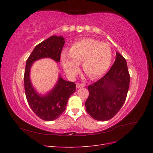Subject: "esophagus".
<instances>
[{"instance_id":"obj_1","label":"esophagus","mask_w":153,"mask_h":153,"mask_svg":"<svg viewBox=\"0 0 153 153\" xmlns=\"http://www.w3.org/2000/svg\"><path fill=\"white\" fill-rule=\"evenodd\" d=\"M76 88H80V87H85V84H76Z\"/></svg>"}]
</instances>
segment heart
<instances>
[{
  "mask_svg": "<svg viewBox=\"0 0 153 153\" xmlns=\"http://www.w3.org/2000/svg\"><path fill=\"white\" fill-rule=\"evenodd\" d=\"M112 59V51L107 43L91 38L73 43L69 50L63 51L61 60L64 71L75 76L82 63L83 70L91 79L98 78L107 71Z\"/></svg>",
  "mask_w": 153,
  "mask_h": 153,
  "instance_id": "obj_1",
  "label": "heart"
}]
</instances>
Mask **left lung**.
Here are the masks:
<instances>
[{
	"instance_id": "obj_1",
	"label": "left lung",
	"mask_w": 153,
	"mask_h": 153,
	"mask_svg": "<svg viewBox=\"0 0 153 153\" xmlns=\"http://www.w3.org/2000/svg\"><path fill=\"white\" fill-rule=\"evenodd\" d=\"M115 56V61L108 73L88 86L89 95L85 103L86 111L99 121L114 117L127 96L130 78L127 63L119 52H116Z\"/></svg>"
}]
</instances>
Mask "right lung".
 <instances>
[{"label": "right lung", "mask_w": 153, "mask_h": 153, "mask_svg": "<svg viewBox=\"0 0 153 153\" xmlns=\"http://www.w3.org/2000/svg\"><path fill=\"white\" fill-rule=\"evenodd\" d=\"M65 39L62 36H52L36 45L26 62L24 73V86L27 102L30 108L40 119L47 121H53L65 110L68 100L76 90V84L64 80L59 75L55 85L45 94H39L32 84L30 68L38 60L50 58L60 62Z\"/></svg>", "instance_id": "add662e5"}]
</instances>
